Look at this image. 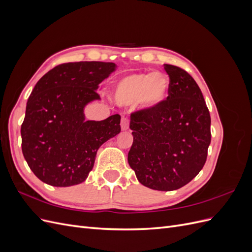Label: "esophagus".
<instances>
[{
	"label": "esophagus",
	"mask_w": 252,
	"mask_h": 252,
	"mask_svg": "<svg viewBox=\"0 0 252 252\" xmlns=\"http://www.w3.org/2000/svg\"><path fill=\"white\" fill-rule=\"evenodd\" d=\"M121 128L122 130H127L129 128V120L126 118H123L121 121Z\"/></svg>",
	"instance_id": "obj_1"
}]
</instances>
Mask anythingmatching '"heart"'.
<instances>
[{"label": "heart", "mask_w": 252, "mask_h": 252, "mask_svg": "<svg viewBox=\"0 0 252 252\" xmlns=\"http://www.w3.org/2000/svg\"><path fill=\"white\" fill-rule=\"evenodd\" d=\"M169 89L170 80L164 72L133 73L116 83L112 95L121 106L139 103L144 109H155L165 102Z\"/></svg>", "instance_id": "1"}]
</instances>
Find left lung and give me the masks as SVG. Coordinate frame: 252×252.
Instances as JSON below:
<instances>
[{"mask_svg": "<svg viewBox=\"0 0 252 252\" xmlns=\"http://www.w3.org/2000/svg\"><path fill=\"white\" fill-rule=\"evenodd\" d=\"M169 95L155 109L130 116L133 143L129 166L142 185L177 190L201 171L211 141L210 114L193 78L180 67L164 65Z\"/></svg>", "mask_w": 252, "mask_h": 252, "instance_id": "1", "label": "left lung"}]
</instances>
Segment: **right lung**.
I'll return each instance as SVG.
<instances>
[{
  "mask_svg": "<svg viewBox=\"0 0 252 252\" xmlns=\"http://www.w3.org/2000/svg\"><path fill=\"white\" fill-rule=\"evenodd\" d=\"M105 62L61 64L35 84L21 127L22 151L42 182L69 187L85 181L97 149L121 131V117L86 121V106L100 101L98 84L116 71Z\"/></svg>",
  "mask_w": 252,
  "mask_h": 252,
  "instance_id": "1",
  "label": "right lung"
}]
</instances>
